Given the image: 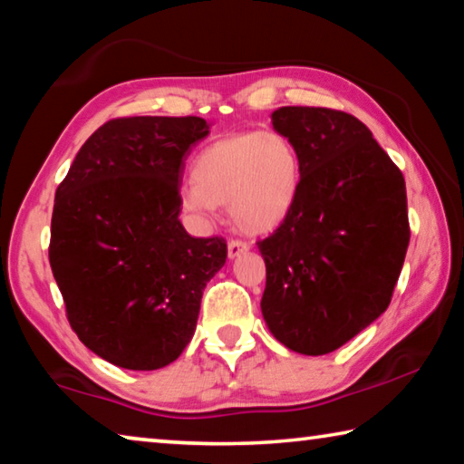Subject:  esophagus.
Listing matches in <instances>:
<instances>
[{"instance_id":"34e87169","label":"esophagus","mask_w":464,"mask_h":464,"mask_svg":"<svg viewBox=\"0 0 464 464\" xmlns=\"http://www.w3.org/2000/svg\"><path fill=\"white\" fill-rule=\"evenodd\" d=\"M249 249V243L246 241H239V239H231L229 243H227V254H229V257L233 260V257L241 256L243 251Z\"/></svg>"}]
</instances>
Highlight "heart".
I'll return each instance as SVG.
<instances>
[{
	"instance_id": "1",
	"label": "heart",
	"mask_w": 464,
	"mask_h": 464,
	"mask_svg": "<svg viewBox=\"0 0 464 464\" xmlns=\"http://www.w3.org/2000/svg\"><path fill=\"white\" fill-rule=\"evenodd\" d=\"M192 179L179 190V202L196 221L210 223L218 204H229L239 229L268 233L295 207L303 161L296 145L282 132H235L196 155Z\"/></svg>"
}]
</instances>
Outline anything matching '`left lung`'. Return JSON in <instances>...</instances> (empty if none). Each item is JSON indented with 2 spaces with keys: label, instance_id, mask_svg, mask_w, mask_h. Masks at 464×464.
<instances>
[{
  "label": "left lung",
  "instance_id": "1",
  "mask_svg": "<svg viewBox=\"0 0 464 464\" xmlns=\"http://www.w3.org/2000/svg\"><path fill=\"white\" fill-rule=\"evenodd\" d=\"M272 127L296 145L303 182L290 215L257 243L262 315L288 350L324 356L389 307L410 246L405 179L352 114L285 106Z\"/></svg>",
  "mask_w": 464,
  "mask_h": 464
}]
</instances>
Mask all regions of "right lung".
Here are the masks:
<instances>
[{"label": "right lung", "instance_id": "right-lung-1", "mask_svg": "<svg viewBox=\"0 0 464 464\" xmlns=\"http://www.w3.org/2000/svg\"><path fill=\"white\" fill-rule=\"evenodd\" d=\"M198 116L114 119L85 140L54 194L49 260L83 345L129 371H157L192 340L223 237L179 223L184 157Z\"/></svg>", "mask_w": 464, "mask_h": 464}]
</instances>
